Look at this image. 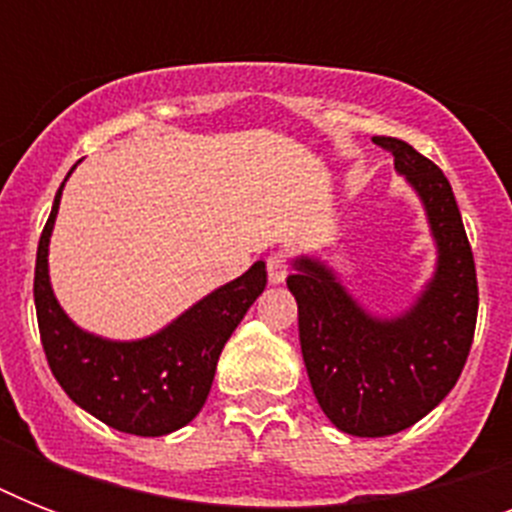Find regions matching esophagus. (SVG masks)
<instances>
[{
    "label": "esophagus",
    "mask_w": 512,
    "mask_h": 512,
    "mask_svg": "<svg viewBox=\"0 0 512 512\" xmlns=\"http://www.w3.org/2000/svg\"><path fill=\"white\" fill-rule=\"evenodd\" d=\"M287 273H289L287 255L273 252V255L268 257V279H271V284H281V281L287 279Z\"/></svg>",
    "instance_id": "34e87169"
}]
</instances>
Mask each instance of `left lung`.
<instances>
[{
  "label": "left lung",
  "instance_id": "8db88e82",
  "mask_svg": "<svg viewBox=\"0 0 512 512\" xmlns=\"http://www.w3.org/2000/svg\"><path fill=\"white\" fill-rule=\"evenodd\" d=\"M420 193L438 247V268L398 319H374L327 265L295 260L300 348L316 401L335 428L361 438L412 428L457 385L478 316L473 249L452 185L436 164L398 138H372Z\"/></svg>",
  "mask_w": 512,
  "mask_h": 512
}]
</instances>
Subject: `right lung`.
Returning a JSON list of instances; mask_svg holds the SVG:
<instances>
[{
  "instance_id": "obj_1",
  "label": "right lung",
  "mask_w": 512,
  "mask_h": 512,
  "mask_svg": "<svg viewBox=\"0 0 512 512\" xmlns=\"http://www.w3.org/2000/svg\"><path fill=\"white\" fill-rule=\"evenodd\" d=\"M60 191L63 185L39 236L34 271L36 321L47 364L68 398L108 428L167 436L201 412L223 345L268 284L265 263H255L146 340H103L76 327L52 295L47 247Z\"/></svg>"
}]
</instances>
